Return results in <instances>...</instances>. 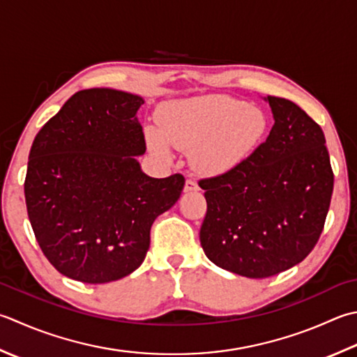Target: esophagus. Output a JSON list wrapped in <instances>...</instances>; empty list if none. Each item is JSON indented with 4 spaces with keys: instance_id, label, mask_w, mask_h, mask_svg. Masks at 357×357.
Here are the masks:
<instances>
[{
    "instance_id": "esophagus-1",
    "label": "esophagus",
    "mask_w": 357,
    "mask_h": 357,
    "mask_svg": "<svg viewBox=\"0 0 357 357\" xmlns=\"http://www.w3.org/2000/svg\"><path fill=\"white\" fill-rule=\"evenodd\" d=\"M184 190L185 192H197V190H199V185L195 179H187L185 185H184Z\"/></svg>"
}]
</instances>
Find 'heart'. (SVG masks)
I'll return each mask as SVG.
<instances>
[{
	"label": "heart",
	"mask_w": 357,
	"mask_h": 357,
	"mask_svg": "<svg viewBox=\"0 0 357 357\" xmlns=\"http://www.w3.org/2000/svg\"><path fill=\"white\" fill-rule=\"evenodd\" d=\"M268 127V116L260 108L225 94L172 102L159 111V128L165 142L190 151L193 165L206 174L235 169L263 141ZM162 138L149 130L151 149L167 156Z\"/></svg>",
	"instance_id": "b5f03b06"
}]
</instances>
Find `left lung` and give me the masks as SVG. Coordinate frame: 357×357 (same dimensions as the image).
Listing matches in <instances>:
<instances>
[{"instance_id": "left-lung-1", "label": "left lung", "mask_w": 357, "mask_h": 357, "mask_svg": "<svg viewBox=\"0 0 357 357\" xmlns=\"http://www.w3.org/2000/svg\"><path fill=\"white\" fill-rule=\"evenodd\" d=\"M275 123L235 169L199 179L206 218L199 240L216 266L266 278L303 261L322 234L334 173L320 125L268 96Z\"/></svg>"}]
</instances>
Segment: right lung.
Returning <instances> with one entry per match:
<instances>
[{
  "instance_id": "1",
  "label": "right lung",
  "mask_w": 357,
  "mask_h": 357,
  "mask_svg": "<svg viewBox=\"0 0 357 357\" xmlns=\"http://www.w3.org/2000/svg\"><path fill=\"white\" fill-rule=\"evenodd\" d=\"M144 99L108 88L75 93L33 139L24 198L35 240L73 280L99 284L131 274L150 229L179 199L185 178H150L136 156Z\"/></svg>"
}]
</instances>
